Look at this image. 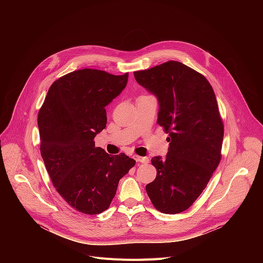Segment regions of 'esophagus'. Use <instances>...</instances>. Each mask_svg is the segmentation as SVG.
<instances>
[{
	"instance_id": "34e87169",
	"label": "esophagus",
	"mask_w": 263,
	"mask_h": 263,
	"mask_svg": "<svg viewBox=\"0 0 263 263\" xmlns=\"http://www.w3.org/2000/svg\"><path fill=\"white\" fill-rule=\"evenodd\" d=\"M135 160L137 162H140V163H147L149 160L147 157H141V156H134Z\"/></svg>"
}]
</instances>
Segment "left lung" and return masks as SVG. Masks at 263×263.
Returning <instances> with one entry per match:
<instances>
[{
	"mask_svg": "<svg viewBox=\"0 0 263 263\" xmlns=\"http://www.w3.org/2000/svg\"><path fill=\"white\" fill-rule=\"evenodd\" d=\"M159 104L157 124L168 133V152L155 156V180L145 186L154 207L176 214L199 198L220 161L223 125L207 79L179 61L134 71Z\"/></svg>",
	"mask_w": 263,
	"mask_h": 263,
	"instance_id": "obj_1",
	"label": "left lung"
}]
</instances>
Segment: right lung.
<instances>
[{
	"label": "right lung",
	"instance_id": "1",
	"mask_svg": "<svg viewBox=\"0 0 263 263\" xmlns=\"http://www.w3.org/2000/svg\"><path fill=\"white\" fill-rule=\"evenodd\" d=\"M129 73L83 68L56 80L39 112L41 154L63 200L85 214L107 210L120 180L135 165L126 154L109 155L93 138L106 127L105 107L126 87Z\"/></svg>",
	"mask_w": 263,
	"mask_h": 263
}]
</instances>
